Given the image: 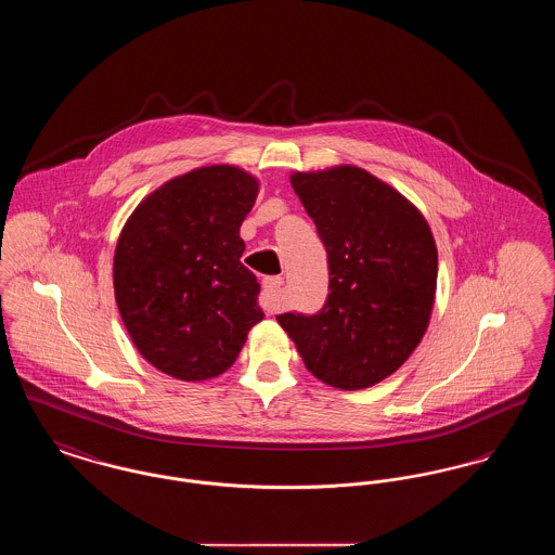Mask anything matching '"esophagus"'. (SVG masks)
Instances as JSON below:
<instances>
[{
    "mask_svg": "<svg viewBox=\"0 0 555 555\" xmlns=\"http://www.w3.org/2000/svg\"><path fill=\"white\" fill-rule=\"evenodd\" d=\"M283 287V276H266L262 281V306L266 312L279 310V291Z\"/></svg>",
    "mask_w": 555,
    "mask_h": 555,
    "instance_id": "34e87169",
    "label": "esophagus"
}]
</instances>
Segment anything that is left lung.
<instances>
[{
	"label": "left lung",
	"instance_id": "1",
	"mask_svg": "<svg viewBox=\"0 0 555 555\" xmlns=\"http://www.w3.org/2000/svg\"><path fill=\"white\" fill-rule=\"evenodd\" d=\"M291 185L324 243L328 295L317 314L276 320L322 383L366 389L423 339L437 289L435 238L421 211L362 168L295 172Z\"/></svg>",
	"mask_w": 555,
	"mask_h": 555
}]
</instances>
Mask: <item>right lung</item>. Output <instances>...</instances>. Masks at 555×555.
I'll return each mask as SVG.
<instances>
[{"mask_svg": "<svg viewBox=\"0 0 555 555\" xmlns=\"http://www.w3.org/2000/svg\"><path fill=\"white\" fill-rule=\"evenodd\" d=\"M256 195L251 175L206 166L159 186L125 224L116 304L139 353L164 374L193 383L222 374L264 318L238 237Z\"/></svg>", "mask_w": 555, "mask_h": 555, "instance_id": "add662e5", "label": "right lung"}]
</instances>
